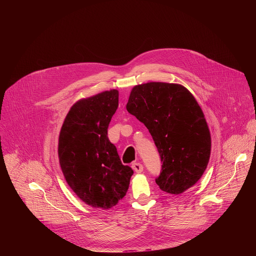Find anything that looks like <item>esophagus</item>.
Returning <instances> with one entry per match:
<instances>
[{"instance_id":"1","label":"esophagus","mask_w":256,"mask_h":256,"mask_svg":"<svg viewBox=\"0 0 256 256\" xmlns=\"http://www.w3.org/2000/svg\"><path fill=\"white\" fill-rule=\"evenodd\" d=\"M132 168L136 172V173H140L142 170H144V166L140 164V163H138V162H134L132 164Z\"/></svg>"}]
</instances>
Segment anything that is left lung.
Returning a JSON list of instances; mask_svg holds the SVG:
<instances>
[{"label":"left lung","instance_id":"obj_1","mask_svg":"<svg viewBox=\"0 0 256 256\" xmlns=\"http://www.w3.org/2000/svg\"><path fill=\"white\" fill-rule=\"evenodd\" d=\"M126 110L147 128L158 149L160 190L179 194L202 176L210 155V134L202 108L184 86L151 82L134 87Z\"/></svg>","mask_w":256,"mask_h":256}]
</instances>
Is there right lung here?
Here are the masks:
<instances>
[{"instance_id": "add662e5", "label": "right lung", "mask_w": 256, "mask_h": 256, "mask_svg": "<svg viewBox=\"0 0 256 256\" xmlns=\"http://www.w3.org/2000/svg\"><path fill=\"white\" fill-rule=\"evenodd\" d=\"M118 107V90L78 101L66 114L58 138L60 164L68 184L84 202L104 210L124 198L134 174L107 136Z\"/></svg>"}]
</instances>
